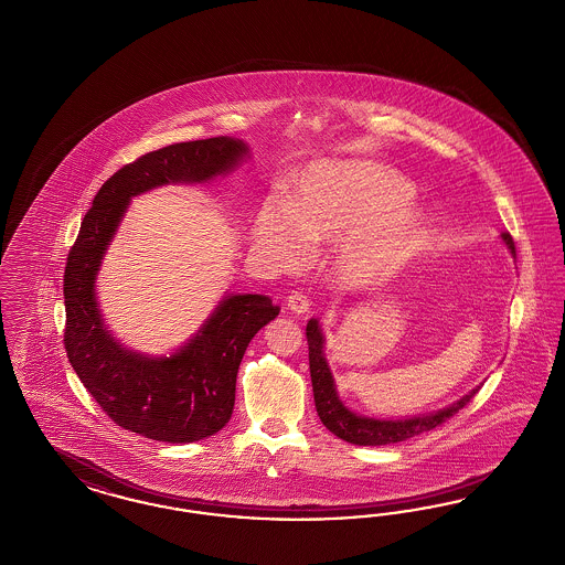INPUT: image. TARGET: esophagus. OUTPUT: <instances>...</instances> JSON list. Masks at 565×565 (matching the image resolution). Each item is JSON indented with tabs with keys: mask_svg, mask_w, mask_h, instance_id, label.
<instances>
[{
	"mask_svg": "<svg viewBox=\"0 0 565 565\" xmlns=\"http://www.w3.org/2000/svg\"><path fill=\"white\" fill-rule=\"evenodd\" d=\"M286 307H288V311H292L294 315H307L309 309H311V302H309V298H307L305 294L292 292L288 296V300H286Z\"/></svg>",
	"mask_w": 565,
	"mask_h": 565,
	"instance_id": "1",
	"label": "esophagus"
}]
</instances>
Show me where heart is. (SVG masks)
I'll list each match as a JSON object with an SVG mask.
<instances>
[{
    "label": "heart",
    "mask_w": 565,
    "mask_h": 565,
    "mask_svg": "<svg viewBox=\"0 0 565 565\" xmlns=\"http://www.w3.org/2000/svg\"><path fill=\"white\" fill-rule=\"evenodd\" d=\"M413 183L363 160H321L296 181L290 204L263 202L254 242L281 269L335 244L331 273L342 286H367L405 267L424 246L429 214L411 202Z\"/></svg>",
    "instance_id": "1"
}]
</instances>
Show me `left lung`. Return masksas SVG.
Wrapping results in <instances>:
<instances>
[{"label":"left lung","instance_id":"1","mask_svg":"<svg viewBox=\"0 0 565 565\" xmlns=\"http://www.w3.org/2000/svg\"><path fill=\"white\" fill-rule=\"evenodd\" d=\"M501 242L511 256L515 258V246L511 235L501 234ZM307 342H309V370H311L312 396H315V409L323 426L330 429L333 436L359 445V447H382L409 440L413 436H419L424 431L440 426L452 417L459 409H463L467 403L473 398V394L482 384L469 390L459 401L450 403L443 409L398 417V419H384V417H367L356 411H352L338 394L335 380L330 370V363L326 359V333L319 323V319H311L307 323Z\"/></svg>","mask_w":565,"mask_h":565}]
</instances>
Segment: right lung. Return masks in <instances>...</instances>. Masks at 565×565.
Instances as JSON below:
<instances>
[{
  "label": "right lung",
  "instance_id": "obj_1",
  "mask_svg": "<svg viewBox=\"0 0 565 565\" xmlns=\"http://www.w3.org/2000/svg\"><path fill=\"white\" fill-rule=\"evenodd\" d=\"M250 158V146L218 136L137 158L94 198L64 271V347L78 380L120 428L158 443L185 445L223 428L235 403V377L256 331L279 315L265 294H223L194 335L171 354L125 347L106 326L98 273L137 195L164 185H202Z\"/></svg>",
  "mask_w": 565,
  "mask_h": 565
}]
</instances>
